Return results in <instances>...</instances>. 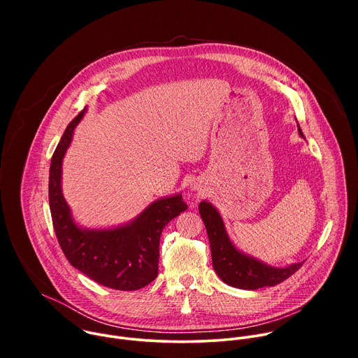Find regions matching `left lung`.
<instances>
[{
	"mask_svg": "<svg viewBox=\"0 0 358 358\" xmlns=\"http://www.w3.org/2000/svg\"><path fill=\"white\" fill-rule=\"evenodd\" d=\"M297 130L300 137L304 138L299 124ZM198 210L207 228L214 271L227 285L248 290L275 286L290 278L304 264L303 261L285 268H275L250 257V255H246L229 239L225 224L213 203H210L207 199L202 201L199 202Z\"/></svg>",
	"mask_w": 358,
	"mask_h": 358,
	"instance_id": "8db88e82",
	"label": "left lung"
}]
</instances>
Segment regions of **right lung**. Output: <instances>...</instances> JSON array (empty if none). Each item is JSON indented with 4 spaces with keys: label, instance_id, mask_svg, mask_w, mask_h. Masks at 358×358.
Returning <instances> with one entry per match:
<instances>
[{
    "label": "right lung",
    "instance_id": "1",
    "mask_svg": "<svg viewBox=\"0 0 358 358\" xmlns=\"http://www.w3.org/2000/svg\"><path fill=\"white\" fill-rule=\"evenodd\" d=\"M86 108L68 124L49 169V208L58 242L69 264L101 286L137 290L159 272L163 228L188 207L181 194L163 196L133 221L105 229L79 227L62 194V162Z\"/></svg>",
    "mask_w": 358,
    "mask_h": 358
}]
</instances>
